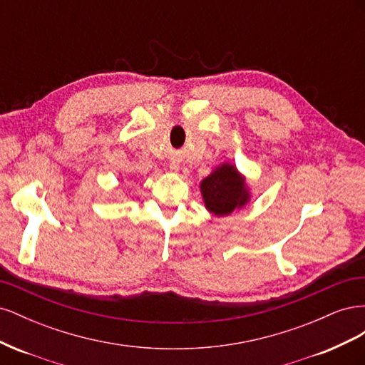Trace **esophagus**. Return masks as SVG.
Returning a JSON list of instances; mask_svg holds the SVG:
<instances>
[{
    "label": "esophagus",
    "mask_w": 365,
    "mask_h": 365,
    "mask_svg": "<svg viewBox=\"0 0 365 365\" xmlns=\"http://www.w3.org/2000/svg\"><path fill=\"white\" fill-rule=\"evenodd\" d=\"M178 169H180V165L176 164V163H172V164H170V170H172V172H178Z\"/></svg>",
    "instance_id": "obj_1"
}]
</instances>
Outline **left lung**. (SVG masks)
I'll list each match as a JSON object with an SVG mask.
<instances>
[{"instance_id":"8db88e82","label":"left lung","mask_w":365,"mask_h":365,"mask_svg":"<svg viewBox=\"0 0 365 365\" xmlns=\"http://www.w3.org/2000/svg\"><path fill=\"white\" fill-rule=\"evenodd\" d=\"M205 208L215 216H228L245 207L250 200V185L235 164L222 163L200 184Z\"/></svg>"}]
</instances>
